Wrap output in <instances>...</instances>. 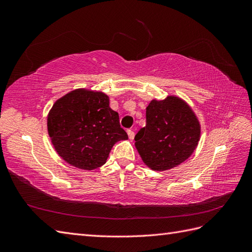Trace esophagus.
Returning a JSON list of instances; mask_svg holds the SVG:
<instances>
[{
	"instance_id": "obj_1",
	"label": "esophagus",
	"mask_w": 252,
	"mask_h": 252,
	"mask_svg": "<svg viewBox=\"0 0 252 252\" xmlns=\"http://www.w3.org/2000/svg\"><path fill=\"white\" fill-rule=\"evenodd\" d=\"M127 133H128L129 139H130V140H133V138H134V132H133L132 130H127Z\"/></svg>"
}]
</instances>
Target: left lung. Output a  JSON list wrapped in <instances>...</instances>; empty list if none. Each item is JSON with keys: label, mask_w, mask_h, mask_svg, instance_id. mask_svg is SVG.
<instances>
[{"label": "left lung", "mask_w": 252, "mask_h": 252, "mask_svg": "<svg viewBox=\"0 0 252 252\" xmlns=\"http://www.w3.org/2000/svg\"><path fill=\"white\" fill-rule=\"evenodd\" d=\"M201 136V125L191 107L181 97L168 95L150 101L146 126L134 136L142 161L150 169L174 168L193 154Z\"/></svg>", "instance_id": "8db88e82"}]
</instances>
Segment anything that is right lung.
Masks as SVG:
<instances>
[{"label": "right lung", "mask_w": 252, "mask_h": 252, "mask_svg": "<svg viewBox=\"0 0 252 252\" xmlns=\"http://www.w3.org/2000/svg\"><path fill=\"white\" fill-rule=\"evenodd\" d=\"M47 130L57 154L82 170L103 166L113 145L128 139L119 113L109 107V96L86 88L56 101L47 117Z\"/></svg>", "instance_id": "right-lung-1"}]
</instances>
